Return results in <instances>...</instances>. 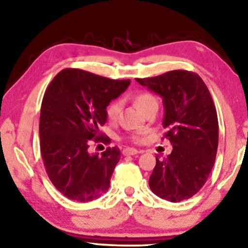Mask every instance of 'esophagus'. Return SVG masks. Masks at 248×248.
I'll return each instance as SVG.
<instances>
[{"instance_id":"34e87169","label":"esophagus","mask_w":248,"mask_h":248,"mask_svg":"<svg viewBox=\"0 0 248 248\" xmlns=\"http://www.w3.org/2000/svg\"><path fill=\"white\" fill-rule=\"evenodd\" d=\"M142 151H139L137 149L134 148H125L123 150V155H138V154H141Z\"/></svg>"}]
</instances>
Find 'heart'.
<instances>
[{
    "label": "heart",
    "instance_id": "b5f03b06",
    "mask_svg": "<svg viewBox=\"0 0 248 248\" xmlns=\"http://www.w3.org/2000/svg\"><path fill=\"white\" fill-rule=\"evenodd\" d=\"M134 103L137 105L139 109H140L142 113H145V111H148L150 109L151 107L154 106H158V103H157V99L152 96L150 93H140L138 94L137 97L134 98ZM121 109H122V101L121 100H115L113 103H110L108 105L107 109H106V115H107V118L109 120L110 122H115L120 116V113H121ZM132 142H135V143H138V142H140L142 140V137L139 134H134L132 135L130 138Z\"/></svg>",
    "mask_w": 248,
    "mask_h": 248
}]
</instances>
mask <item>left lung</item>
<instances>
[{
	"label": "left lung",
	"instance_id": "left-lung-1",
	"mask_svg": "<svg viewBox=\"0 0 248 248\" xmlns=\"http://www.w3.org/2000/svg\"><path fill=\"white\" fill-rule=\"evenodd\" d=\"M137 81L162 98V126L172 144L167 157L155 155L149 186L170 202L192 198L205 184L218 149V116L208 87L198 74L185 70Z\"/></svg>",
	"mask_w": 248,
	"mask_h": 248
}]
</instances>
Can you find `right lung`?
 <instances>
[{"instance_id":"1","label":"right lung","mask_w":248,"mask_h":248,"mask_svg":"<svg viewBox=\"0 0 248 248\" xmlns=\"http://www.w3.org/2000/svg\"><path fill=\"white\" fill-rule=\"evenodd\" d=\"M130 83L65 69L46 89L39 120L40 152L50 182L67 199L93 201L109 188L120 149L108 147L101 155L89 154V140L109 143L99 126L106 123L108 105Z\"/></svg>"}]
</instances>
